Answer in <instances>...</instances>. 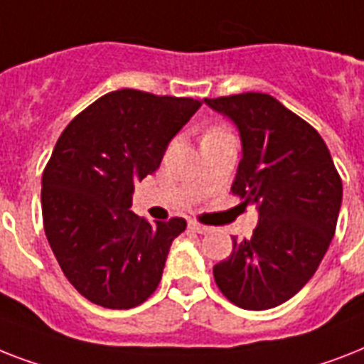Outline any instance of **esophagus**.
I'll return each instance as SVG.
<instances>
[{"mask_svg":"<svg viewBox=\"0 0 364 364\" xmlns=\"http://www.w3.org/2000/svg\"><path fill=\"white\" fill-rule=\"evenodd\" d=\"M188 225H190L191 231L199 232V235H205V232H210V228H208V225H203V223L196 222V220H191V222L188 223Z\"/></svg>","mask_w":364,"mask_h":364,"instance_id":"34e87169","label":"esophagus"}]
</instances>
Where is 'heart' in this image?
Returning <instances> with one entry per match:
<instances>
[{"instance_id":"heart-1","label":"heart","mask_w":364,"mask_h":364,"mask_svg":"<svg viewBox=\"0 0 364 364\" xmlns=\"http://www.w3.org/2000/svg\"><path fill=\"white\" fill-rule=\"evenodd\" d=\"M210 133H225L223 129H220V127H216V129H210V132L206 133V135H210Z\"/></svg>"}]
</instances>
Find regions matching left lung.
Instances as JSON below:
<instances>
[{"instance_id": "1", "label": "left lung", "mask_w": 364, "mask_h": 364, "mask_svg": "<svg viewBox=\"0 0 364 364\" xmlns=\"http://www.w3.org/2000/svg\"><path fill=\"white\" fill-rule=\"evenodd\" d=\"M205 103L237 126L242 159L231 191L259 212L254 235L232 238L214 280L244 310L274 308L301 291L323 259L342 180L319 133L272 95L246 92Z\"/></svg>"}]
</instances>
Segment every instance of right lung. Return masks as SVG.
<instances>
[{
	"label": "right lung",
	"mask_w": 364,
	"mask_h": 364,
	"mask_svg": "<svg viewBox=\"0 0 364 364\" xmlns=\"http://www.w3.org/2000/svg\"><path fill=\"white\" fill-rule=\"evenodd\" d=\"M200 101L118 90L75 116L43 173V223L65 278L112 310L146 301L184 218L150 223L129 210L135 182L159 167Z\"/></svg>",
	"instance_id": "obj_1"
}]
</instances>
